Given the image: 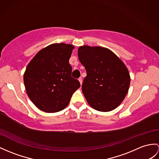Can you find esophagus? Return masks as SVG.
<instances>
[{
    "instance_id": "esophagus-1",
    "label": "esophagus",
    "mask_w": 159,
    "mask_h": 159,
    "mask_svg": "<svg viewBox=\"0 0 159 159\" xmlns=\"http://www.w3.org/2000/svg\"><path fill=\"white\" fill-rule=\"evenodd\" d=\"M78 80H79V81H80V84L82 85V77H80V78H79Z\"/></svg>"
}]
</instances>
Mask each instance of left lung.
Returning <instances> with one entry per match:
<instances>
[{
    "mask_svg": "<svg viewBox=\"0 0 159 159\" xmlns=\"http://www.w3.org/2000/svg\"><path fill=\"white\" fill-rule=\"evenodd\" d=\"M78 57L87 73L82 88L88 104L102 112L117 108L125 98L130 84L124 63L110 50L100 46H80Z\"/></svg>",
    "mask_w": 159,
    "mask_h": 159,
    "instance_id": "left-lung-1",
    "label": "left lung"
}]
</instances>
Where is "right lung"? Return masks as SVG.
<instances>
[{
	"instance_id": "obj_1",
	"label": "right lung",
	"mask_w": 159,
	"mask_h": 159,
	"mask_svg": "<svg viewBox=\"0 0 159 159\" xmlns=\"http://www.w3.org/2000/svg\"><path fill=\"white\" fill-rule=\"evenodd\" d=\"M73 46L52 44L38 52L26 68L24 75L25 90L40 110L56 113L66 107L80 83L71 76L69 64Z\"/></svg>"
}]
</instances>
